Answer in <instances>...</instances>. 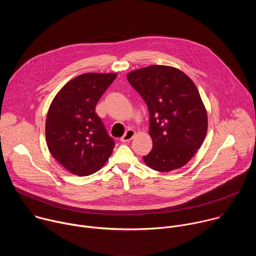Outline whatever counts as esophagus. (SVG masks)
Segmentation results:
<instances>
[{"label": "esophagus", "mask_w": 256, "mask_h": 256, "mask_svg": "<svg viewBox=\"0 0 256 256\" xmlns=\"http://www.w3.org/2000/svg\"><path fill=\"white\" fill-rule=\"evenodd\" d=\"M134 134H136V132L132 130H128L126 132V134L120 138V140L124 142H128V140H130L134 136Z\"/></svg>", "instance_id": "obj_1"}]
</instances>
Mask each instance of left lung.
<instances>
[{
	"instance_id": "1",
	"label": "left lung",
	"mask_w": 256,
	"mask_h": 256,
	"mask_svg": "<svg viewBox=\"0 0 256 256\" xmlns=\"http://www.w3.org/2000/svg\"><path fill=\"white\" fill-rule=\"evenodd\" d=\"M128 81L150 114L153 148L142 157L144 163L160 172L184 166L208 130L206 108L192 80L178 68L154 64L128 72Z\"/></svg>"
}]
</instances>
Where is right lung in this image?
Instances as JSON below:
<instances>
[{
	"label": "right lung",
	"mask_w": 256,
	"mask_h": 256,
	"mask_svg": "<svg viewBox=\"0 0 256 256\" xmlns=\"http://www.w3.org/2000/svg\"><path fill=\"white\" fill-rule=\"evenodd\" d=\"M116 78V74L80 75L60 90L50 106L46 122L48 150L72 174H93L112 154L114 140L95 106Z\"/></svg>",
	"instance_id": "add662e5"
}]
</instances>
